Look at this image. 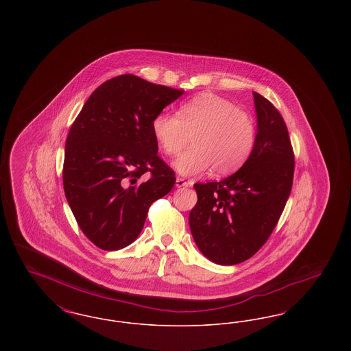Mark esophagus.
Returning <instances> with one entry per match:
<instances>
[{"mask_svg":"<svg viewBox=\"0 0 351 351\" xmlns=\"http://www.w3.org/2000/svg\"><path fill=\"white\" fill-rule=\"evenodd\" d=\"M188 185H189V183H188V182H185V180L182 179V178H178V179H176V186H178V188L188 186Z\"/></svg>","mask_w":351,"mask_h":351,"instance_id":"obj_1","label":"esophagus"}]
</instances>
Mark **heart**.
Masks as SVG:
<instances>
[{
	"instance_id": "b5f03b06",
	"label": "heart",
	"mask_w": 351,
	"mask_h": 351,
	"mask_svg": "<svg viewBox=\"0 0 351 351\" xmlns=\"http://www.w3.org/2000/svg\"><path fill=\"white\" fill-rule=\"evenodd\" d=\"M152 134L169 158H176L191 136L192 147L175 162L184 176L210 167L216 175H229L249 159L256 142V125L232 101L205 92L183 104L178 116L158 114L152 121Z\"/></svg>"
}]
</instances>
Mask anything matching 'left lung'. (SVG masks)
I'll return each instance as SVG.
<instances>
[{
  "instance_id": "8db88e82",
  "label": "left lung",
  "mask_w": 351,
  "mask_h": 351,
  "mask_svg": "<svg viewBox=\"0 0 351 351\" xmlns=\"http://www.w3.org/2000/svg\"><path fill=\"white\" fill-rule=\"evenodd\" d=\"M252 95L258 133L249 159L226 179L193 185L191 233L201 252L223 266L247 261L267 242L293 182L295 155L283 117L267 99Z\"/></svg>"
}]
</instances>
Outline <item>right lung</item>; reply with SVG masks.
<instances>
[{
	"instance_id": "1",
	"label": "right lung",
	"mask_w": 351,
	"mask_h": 351,
	"mask_svg": "<svg viewBox=\"0 0 351 351\" xmlns=\"http://www.w3.org/2000/svg\"><path fill=\"white\" fill-rule=\"evenodd\" d=\"M183 93L121 75L101 84L72 123L64 193L85 237L102 250L133 243L151 204L175 185L173 169L158 155L152 121Z\"/></svg>"
}]
</instances>
